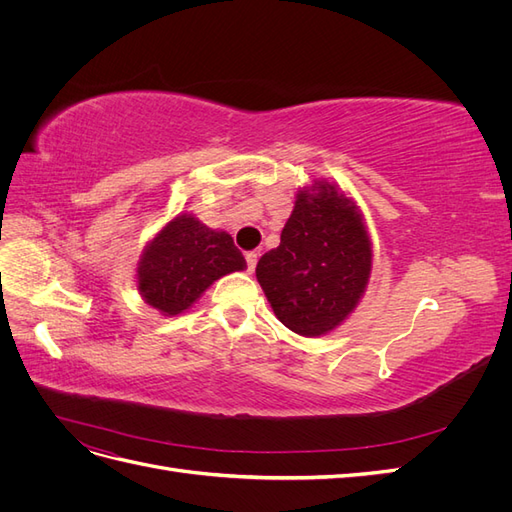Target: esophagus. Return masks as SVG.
<instances>
[{"label":"esophagus","mask_w":512,"mask_h":512,"mask_svg":"<svg viewBox=\"0 0 512 512\" xmlns=\"http://www.w3.org/2000/svg\"><path fill=\"white\" fill-rule=\"evenodd\" d=\"M245 262H247V271L254 273L256 262H258V254H256V252H247V254H245Z\"/></svg>","instance_id":"1"}]
</instances>
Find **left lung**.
Returning <instances> with one entry per match:
<instances>
[{
    "label": "left lung",
    "instance_id": "1",
    "mask_svg": "<svg viewBox=\"0 0 512 512\" xmlns=\"http://www.w3.org/2000/svg\"><path fill=\"white\" fill-rule=\"evenodd\" d=\"M371 273V241L361 211L329 181L294 200L280 245L256 265V280L284 327L327 335L361 301Z\"/></svg>",
    "mask_w": 512,
    "mask_h": 512
}]
</instances>
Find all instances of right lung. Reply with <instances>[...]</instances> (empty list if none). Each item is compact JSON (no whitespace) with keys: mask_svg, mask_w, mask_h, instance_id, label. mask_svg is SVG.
Instances as JSON below:
<instances>
[{"mask_svg":"<svg viewBox=\"0 0 512 512\" xmlns=\"http://www.w3.org/2000/svg\"><path fill=\"white\" fill-rule=\"evenodd\" d=\"M245 267L228 232L211 230L194 215L181 213L149 241L136 280L147 305L164 316H177L215 280Z\"/></svg>","mask_w":512,"mask_h":512,"instance_id":"1","label":"right lung"}]
</instances>
